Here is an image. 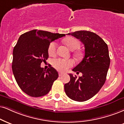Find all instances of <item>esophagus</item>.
<instances>
[{
	"instance_id": "obj_1",
	"label": "esophagus",
	"mask_w": 124,
	"mask_h": 124,
	"mask_svg": "<svg viewBox=\"0 0 124 124\" xmlns=\"http://www.w3.org/2000/svg\"><path fill=\"white\" fill-rule=\"evenodd\" d=\"M64 75V74H63V73H62V72H59V76H62V75Z\"/></svg>"
}]
</instances>
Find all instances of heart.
I'll return each instance as SVG.
<instances>
[{"mask_svg":"<svg viewBox=\"0 0 124 124\" xmlns=\"http://www.w3.org/2000/svg\"><path fill=\"white\" fill-rule=\"evenodd\" d=\"M65 44L71 50H75L77 49L80 46L79 41L77 39L73 37L67 38L64 41ZM56 49H57V43L56 42H52L49 45L48 52V54L50 56H54L56 54ZM76 56L79 57L80 53L79 52L76 53ZM53 67L58 71L61 72H65L72 67L74 64V61L72 59H65L62 58L53 59L52 62Z\"/></svg>","mask_w":124,"mask_h":124,"instance_id":"obj_1","label":"heart"}]
</instances>
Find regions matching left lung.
Masks as SVG:
<instances>
[{"label": "left lung", "instance_id": "obj_1", "mask_svg": "<svg viewBox=\"0 0 124 124\" xmlns=\"http://www.w3.org/2000/svg\"><path fill=\"white\" fill-rule=\"evenodd\" d=\"M68 35L79 39L85 46V56L73 71L82 73L76 76L69 74L70 81L65 84V94L70 98L78 102H84L94 97L106 81L110 59L108 45L93 32L80 30Z\"/></svg>", "mask_w": 124, "mask_h": 124}]
</instances>
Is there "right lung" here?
<instances>
[{
	"instance_id": "obj_1",
	"label": "right lung",
	"mask_w": 124,
	"mask_h": 124,
	"mask_svg": "<svg viewBox=\"0 0 124 124\" xmlns=\"http://www.w3.org/2000/svg\"><path fill=\"white\" fill-rule=\"evenodd\" d=\"M65 36L33 30L19 37L13 49L12 70L20 88L28 95L39 97L49 92L59 74L52 67L44 70L41 64L48 59L50 42Z\"/></svg>"
}]
</instances>
